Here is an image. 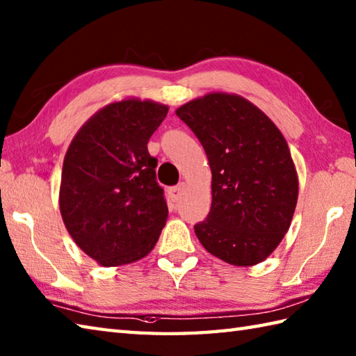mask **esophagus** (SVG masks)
Here are the masks:
<instances>
[{"mask_svg":"<svg viewBox=\"0 0 356 356\" xmlns=\"http://www.w3.org/2000/svg\"><path fill=\"white\" fill-rule=\"evenodd\" d=\"M184 193H185V184H184V182L176 185V186L168 188V195H170V199H171L172 202H179L180 199H182Z\"/></svg>","mask_w":356,"mask_h":356,"instance_id":"esophagus-1","label":"esophagus"}]
</instances>
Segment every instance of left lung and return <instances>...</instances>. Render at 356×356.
<instances>
[{
  "label": "left lung",
  "instance_id": "1",
  "mask_svg": "<svg viewBox=\"0 0 356 356\" xmlns=\"http://www.w3.org/2000/svg\"><path fill=\"white\" fill-rule=\"evenodd\" d=\"M197 136L213 172V202L195 236L208 252L252 266L274 251L291 226L298 179L274 122L245 97L211 93L177 108Z\"/></svg>",
  "mask_w": 356,
  "mask_h": 356
}]
</instances>
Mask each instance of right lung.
Here are the masks:
<instances>
[{
    "label": "right lung",
    "mask_w": 356,
    "mask_h": 356,
    "mask_svg": "<svg viewBox=\"0 0 356 356\" xmlns=\"http://www.w3.org/2000/svg\"><path fill=\"white\" fill-rule=\"evenodd\" d=\"M168 107L110 104L84 124L64 159L59 208L72 238L102 266H119L154 248L168 217L157 159L147 143Z\"/></svg>",
    "instance_id": "obj_1"
}]
</instances>
